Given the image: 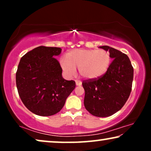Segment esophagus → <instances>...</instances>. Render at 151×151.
<instances>
[{
  "instance_id": "34e87169",
  "label": "esophagus",
  "mask_w": 151,
  "mask_h": 151,
  "mask_svg": "<svg viewBox=\"0 0 151 151\" xmlns=\"http://www.w3.org/2000/svg\"><path fill=\"white\" fill-rule=\"evenodd\" d=\"M76 84L77 86H80L82 85V82L79 80H76Z\"/></svg>"
}]
</instances>
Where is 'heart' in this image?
<instances>
[{"label":"heart","instance_id":"obj_1","mask_svg":"<svg viewBox=\"0 0 151 151\" xmlns=\"http://www.w3.org/2000/svg\"><path fill=\"white\" fill-rule=\"evenodd\" d=\"M66 74L73 76L79 69L80 75L86 79H95L106 73L111 63L110 53L104 49H75L68 52L60 60Z\"/></svg>","mask_w":151,"mask_h":151}]
</instances>
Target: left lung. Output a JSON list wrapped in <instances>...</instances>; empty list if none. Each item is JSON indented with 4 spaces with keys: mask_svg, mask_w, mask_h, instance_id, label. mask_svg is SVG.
I'll list each match as a JSON object with an SVG mask.
<instances>
[{
    "mask_svg": "<svg viewBox=\"0 0 151 151\" xmlns=\"http://www.w3.org/2000/svg\"><path fill=\"white\" fill-rule=\"evenodd\" d=\"M100 48L109 51L113 58L104 75L82 81L85 91L84 104L91 114L109 117L122 108L132 90L133 67L125 53L109 46Z\"/></svg>",
    "mask_w": 151,
    "mask_h": 151,
    "instance_id": "8db88e82",
    "label": "left lung"
}]
</instances>
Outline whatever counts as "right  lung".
<instances>
[{"instance_id": "obj_1", "label": "right lung", "mask_w": 151, "mask_h": 151, "mask_svg": "<svg viewBox=\"0 0 151 151\" xmlns=\"http://www.w3.org/2000/svg\"><path fill=\"white\" fill-rule=\"evenodd\" d=\"M60 47L40 46L20 59L16 73L18 94L24 106L34 114L50 116L63 109L76 87L73 80L62 76V68L53 55L61 53Z\"/></svg>"}]
</instances>
